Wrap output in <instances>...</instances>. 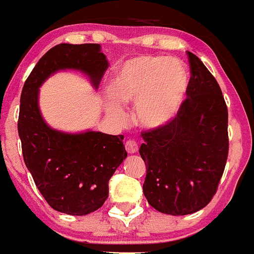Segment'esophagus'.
<instances>
[{"mask_svg":"<svg viewBox=\"0 0 254 254\" xmlns=\"http://www.w3.org/2000/svg\"><path fill=\"white\" fill-rule=\"evenodd\" d=\"M125 150L127 151V153H136L139 151V146L134 140H127L125 142Z\"/></svg>","mask_w":254,"mask_h":254,"instance_id":"esophagus-1","label":"esophagus"}]
</instances>
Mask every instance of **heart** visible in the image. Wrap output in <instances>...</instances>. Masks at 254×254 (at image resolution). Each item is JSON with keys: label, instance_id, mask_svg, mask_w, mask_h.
<instances>
[{"label": "heart", "instance_id": "heart-1", "mask_svg": "<svg viewBox=\"0 0 254 254\" xmlns=\"http://www.w3.org/2000/svg\"><path fill=\"white\" fill-rule=\"evenodd\" d=\"M189 75L176 59L141 56L127 61L112 79L106 108L118 122L125 118L122 103H135V118L146 129H161L176 119L186 101Z\"/></svg>", "mask_w": 254, "mask_h": 254}]
</instances>
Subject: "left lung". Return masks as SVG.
Masks as SVG:
<instances>
[{
    "instance_id": "left-lung-1",
    "label": "left lung",
    "mask_w": 254,
    "mask_h": 254,
    "mask_svg": "<svg viewBox=\"0 0 254 254\" xmlns=\"http://www.w3.org/2000/svg\"><path fill=\"white\" fill-rule=\"evenodd\" d=\"M188 98L167 127L142 132V186L148 204L162 214L188 215L216 193L229 153L227 107L219 83L189 53Z\"/></svg>"
}]
</instances>
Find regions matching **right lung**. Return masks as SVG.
Returning <instances> with one entry per match:
<instances>
[{
    "instance_id": "obj_1",
    "label": "right lung",
    "mask_w": 254,
    "mask_h": 254,
    "mask_svg": "<svg viewBox=\"0 0 254 254\" xmlns=\"http://www.w3.org/2000/svg\"><path fill=\"white\" fill-rule=\"evenodd\" d=\"M108 66L99 44H59L38 61L23 86L18 134L24 163L49 205L64 214L82 216L103 205L109 179L127 153L123 135L49 127L40 113L39 88L58 71L76 70L97 89Z\"/></svg>"
}]
</instances>
